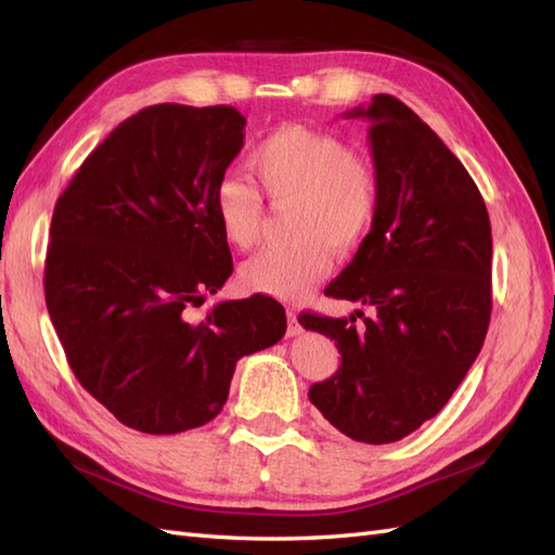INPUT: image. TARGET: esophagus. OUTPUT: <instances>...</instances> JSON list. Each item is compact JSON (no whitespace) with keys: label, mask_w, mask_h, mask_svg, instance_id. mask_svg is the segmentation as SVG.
I'll return each mask as SVG.
<instances>
[{"label":"esophagus","mask_w":555,"mask_h":555,"mask_svg":"<svg viewBox=\"0 0 555 555\" xmlns=\"http://www.w3.org/2000/svg\"><path fill=\"white\" fill-rule=\"evenodd\" d=\"M302 334V326L298 322V314L288 310V328H286V336H300Z\"/></svg>","instance_id":"1"}]
</instances>
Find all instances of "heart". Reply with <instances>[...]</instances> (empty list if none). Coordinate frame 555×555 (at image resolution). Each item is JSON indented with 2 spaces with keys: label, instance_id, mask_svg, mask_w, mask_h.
<instances>
[{
  "label": "heart",
  "instance_id": "1",
  "mask_svg": "<svg viewBox=\"0 0 555 555\" xmlns=\"http://www.w3.org/2000/svg\"><path fill=\"white\" fill-rule=\"evenodd\" d=\"M247 164L271 207H293V243L245 262L241 284L279 300L308 298L332 271L336 253L348 257L367 241L382 199L376 171L340 138L305 126L276 128L250 152ZM215 211L221 235L235 250H250L262 238V195L243 176H223L217 183Z\"/></svg>",
  "mask_w": 555,
  "mask_h": 555
}]
</instances>
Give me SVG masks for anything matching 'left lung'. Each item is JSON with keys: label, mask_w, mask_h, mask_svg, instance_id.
Masks as SVG:
<instances>
[{"label": "left lung", "mask_w": 555, "mask_h": 555, "mask_svg": "<svg viewBox=\"0 0 555 555\" xmlns=\"http://www.w3.org/2000/svg\"><path fill=\"white\" fill-rule=\"evenodd\" d=\"M370 119L379 215L326 296L370 308L300 324L340 352L312 405L362 443H393L431 420L473 367L491 320V223L473 176L391 95L346 112Z\"/></svg>", "instance_id": "left-lung-1"}]
</instances>
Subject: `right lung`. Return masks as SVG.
<instances>
[{"label":"right lung","instance_id":"right-lung-1","mask_svg":"<svg viewBox=\"0 0 555 555\" xmlns=\"http://www.w3.org/2000/svg\"><path fill=\"white\" fill-rule=\"evenodd\" d=\"M243 131L227 104L140 109L56 199L47 310L80 386L131 429L203 427L227 403L235 362L286 334L284 308L267 296L188 317L233 271L215 191Z\"/></svg>","mask_w":555,"mask_h":555}]
</instances>
